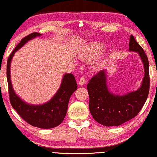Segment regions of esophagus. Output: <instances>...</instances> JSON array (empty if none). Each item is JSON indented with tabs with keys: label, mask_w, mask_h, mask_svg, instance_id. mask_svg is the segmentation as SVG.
Segmentation results:
<instances>
[{
	"label": "esophagus",
	"mask_w": 157,
	"mask_h": 157,
	"mask_svg": "<svg viewBox=\"0 0 157 157\" xmlns=\"http://www.w3.org/2000/svg\"><path fill=\"white\" fill-rule=\"evenodd\" d=\"M85 83H86V79H85L84 77H82V78H80V80H79L78 84L82 86V85H84Z\"/></svg>",
	"instance_id": "obj_1"
}]
</instances>
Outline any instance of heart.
Wrapping results in <instances>:
<instances>
[{
    "label": "heart",
    "instance_id": "1",
    "mask_svg": "<svg viewBox=\"0 0 157 157\" xmlns=\"http://www.w3.org/2000/svg\"><path fill=\"white\" fill-rule=\"evenodd\" d=\"M105 49V45L103 44L100 43V42H95V43L92 44L89 47L87 51L84 55L82 56V59L86 62H90L91 60L96 58L97 57L101 55V53ZM102 63H96L94 65V68L95 70H98L102 67Z\"/></svg>",
    "mask_w": 157,
    "mask_h": 157
}]
</instances>
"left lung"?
I'll return each mask as SVG.
<instances>
[{"label":"left lung","instance_id":"1","mask_svg":"<svg viewBox=\"0 0 157 157\" xmlns=\"http://www.w3.org/2000/svg\"><path fill=\"white\" fill-rule=\"evenodd\" d=\"M129 50L138 52L144 63V77L138 90L123 95L111 93L107 85V74L102 70L91 78L87 84L90 108L92 116L99 124L119 126L136 117L146 102L149 92V65L144 50L131 35Z\"/></svg>","mask_w":157,"mask_h":157}]
</instances>
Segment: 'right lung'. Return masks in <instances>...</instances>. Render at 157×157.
I'll return each instance as SVG.
<instances>
[{"label": "right lung", "instance_id": "obj_1", "mask_svg": "<svg viewBox=\"0 0 157 157\" xmlns=\"http://www.w3.org/2000/svg\"><path fill=\"white\" fill-rule=\"evenodd\" d=\"M40 35L38 33H33L21 40L8 58L6 76L9 100L13 109L30 125L41 129H50L60 124L65 117L70 98L77 90V83L72 73L64 75L60 86L56 94L49 101L41 105L28 104L17 95L12 87L10 76L11 62L15 52L29 40Z\"/></svg>", "mask_w": 157, "mask_h": 157}]
</instances>
